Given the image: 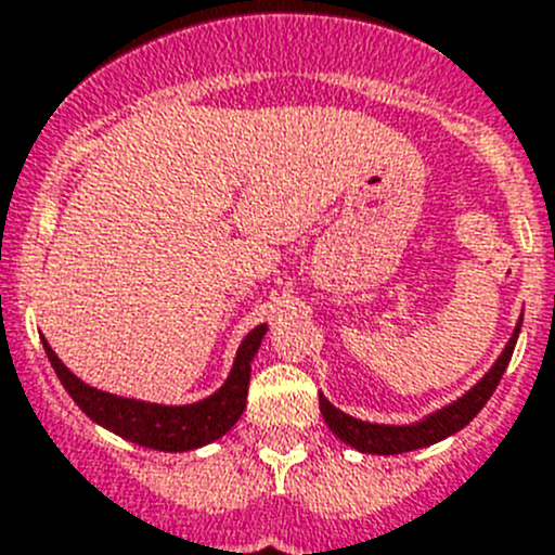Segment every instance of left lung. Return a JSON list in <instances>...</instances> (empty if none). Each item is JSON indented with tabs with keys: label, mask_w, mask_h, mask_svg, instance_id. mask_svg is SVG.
I'll return each mask as SVG.
<instances>
[{
	"label": "left lung",
	"mask_w": 555,
	"mask_h": 555,
	"mask_svg": "<svg viewBox=\"0 0 555 555\" xmlns=\"http://www.w3.org/2000/svg\"><path fill=\"white\" fill-rule=\"evenodd\" d=\"M520 325L522 320L517 323L509 345H506L504 353L499 356L493 370L481 377V380L470 388L468 395H463L457 402L441 408V411H435L433 416L422 418V422L405 424V427L361 422V418L348 416V413H341L339 408L331 405L323 395H320V413H323L325 424H328V429L339 438V441H345L348 447L359 449V452L364 454H402V452H413V449L433 447V443L443 441V438L454 435L457 429H463L465 424L481 411V408L488 405L495 386H499L506 366H509L512 353H515V341H517V334H520Z\"/></svg>",
	"instance_id": "left-lung-1"
}]
</instances>
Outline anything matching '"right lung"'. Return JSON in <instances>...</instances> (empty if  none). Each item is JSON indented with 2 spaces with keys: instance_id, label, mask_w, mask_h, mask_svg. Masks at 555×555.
Returning a JSON list of instances; mask_svg holds the SVG:
<instances>
[{
  "instance_id": "obj_1",
  "label": "right lung",
  "mask_w": 555,
  "mask_h": 555,
  "mask_svg": "<svg viewBox=\"0 0 555 555\" xmlns=\"http://www.w3.org/2000/svg\"><path fill=\"white\" fill-rule=\"evenodd\" d=\"M268 325H257L237 348L235 364H232L230 377L224 386L210 395L207 400L194 402V405H153V402L126 400V397H114L106 391L81 383L74 372L67 370L54 350L49 348V341L43 339L46 356H49L51 366H54L56 377L65 386V391L74 397L76 405L98 422L101 427L112 429L114 435H120L126 441L139 443L144 449H158V452H189V449H199L205 443L216 441L232 424L241 418L243 408H246L248 395V377H251V361L260 350V341L266 336Z\"/></svg>"
}]
</instances>
